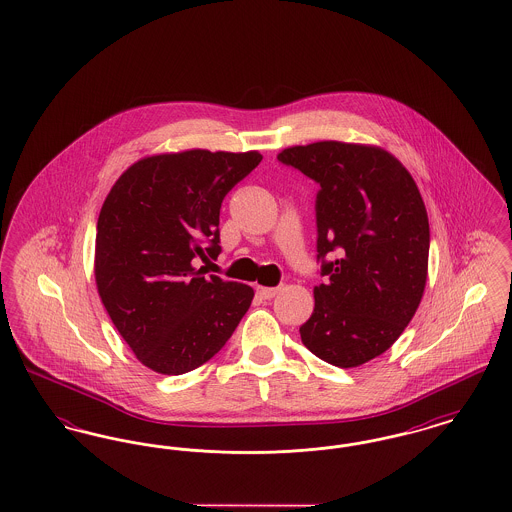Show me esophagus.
<instances>
[{
  "label": "esophagus",
  "mask_w": 512,
  "mask_h": 512,
  "mask_svg": "<svg viewBox=\"0 0 512 512\" xmlns=\"http://www.w3.org/2000/svg\"><path fill=\"white\" fill-rule=\"evenodd\" d=\"M257 293H259L263 299H272V297L278 293V288H265V286H257Z\"/></svg>",
  "instance_id": "obj_1"
}]
</instances>
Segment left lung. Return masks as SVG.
I'll return each instance as SVG.
<instances>
[{"instance_id":"1","label":"left lung","mask_w":512,"mask_h":512,"mask_svg":"<svg viewBox=\"0 0 512 512\" xmlns=\"http://www.w3.org/2000/svg\"><path fill=\"white\" fill-rule=\"evenodd\" d=\"M286 165L320 184L318 257L326 284L299 328L318 359L353 368L388 351L414 317L428 278L430 224L411 172L390 151L324 140L286 147Z\"/></svg>"}]
</instances>
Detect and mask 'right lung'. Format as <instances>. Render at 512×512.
<instances>
[{
  "label": "right lung",
  "mask_w": 512,
  "mask_h": 512,
  "mask_svg": "<svg viewBox=\"0 0 512 512\" xmlns=\"http://www.w3.org/2000/svg\"><path fill=\"white\" fill-rule=\"evenodd\" d=\"M259 151L186 149L130 165L99 211L94 274L101 303L142 365L178 376L215 357L253 288L205 276L219 255L224 195L261 163Z\"/></svg>",
  "instance_id": "obj_1"
}]
</instances>
